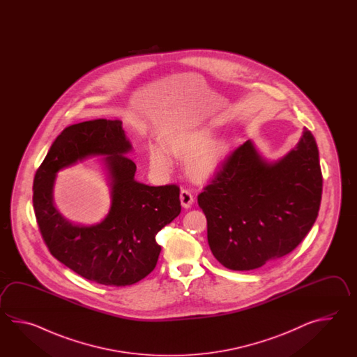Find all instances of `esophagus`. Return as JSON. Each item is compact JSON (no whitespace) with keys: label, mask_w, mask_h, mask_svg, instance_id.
Wrapping results in <instances>:
<instances>
[{"label":"esophagus","mask_w":357,"mask_h":357,"mask_svg":"<svg viewBox=\"0 0 357 357\" xmlns=\"http://www.w3.org/2000/svg\"><path fill=\"white\" fill-rule=\"evenodd\" d=\"M180 200H181L182 206L188 209L194 203V197H192V194L190 192L189 190L182 189L181 192H180Z\"/></svg>","instance_id":"esophagus-1"}]
</instances>
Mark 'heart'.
Listing matches in <instances>:
<instances>
[{"label": "heart", "instance_id": "heart-1", "mask_svg": "<svg viewBox=\"0 0 357 357\" xmlns=\"http://www.w3.org/2000/svg\"><path fill=\"white\" fill-rule=\"evenodd\" d=\"M212 130H182L168 137L167 148L160 143H152L148 148L149 162L154 171L167 174L172 167L171 151L178 158H189L190 175L197 181H204L220 169L226 152V143L213 140Z\"/></svg>", "mask_w": 357, "mask_h": 357}]
</instances>
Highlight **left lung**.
I'll return each mask as SVG.
<instances>
[{
  "instance_id": "left-lung-1",
  "label": "left lung",
  "mask_w": 357,
  "mask_h": 357,
  "mask_svg": "<svg viewBox=\"0 0 357 357\" xmlns=\"http://www.w3.org/2000/svg\"><path fill=\"white\" fill-rule=\"evenodd\" d=\"M321 189L318 145L309 130L274 162L245 142L197 195L214 258L228 269L251 271L287 255L315 223Z\"/></svg>"
}]
</instances>
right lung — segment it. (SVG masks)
Returning <instances> with one entry per match:
<instances>
[{"label": "right lung", "mask_w": 357, "mask_h": 357, "mask_svg": "<svg viewBox=\"0 0 357 357\" xmlns=\"http://www.w3.org/2000/svg\"><path fill=\"white\" fill-rule=\"evenodd\" d=\"M131 149L120 120L75 123L56 137L33 182V206L48 250L105 286H130L151 273L160 252L155 235L181 212L177 185L149 186L134 178L137 165L126 155ZM97 155H105L112 208L97 225H75L54 206V181L62 167Z\"/></svg>", "instance_id": "add662e5"}]
</instances>
